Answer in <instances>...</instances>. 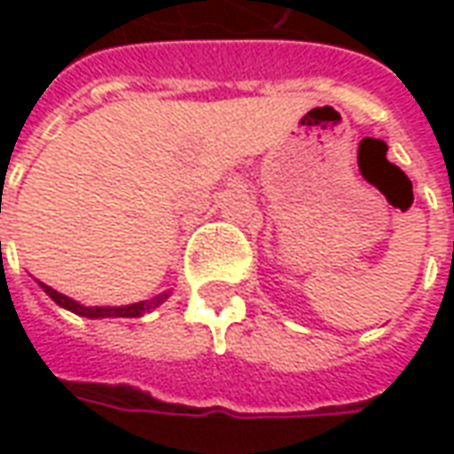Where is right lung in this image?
<instances>
[{
  "mask_svg": "<svg viewBox=\"0 0 454 454\" xmlns=\"http://www.w3.org/2000/svg\"><path fill=\"white\" fill-rule=\"evenodd\" d=\"M41 289H43L45 294L53 299L55 304L60 306V309H67V311H73L77 316H84V318H138L143 314H150L153 309H158L165 299H168L172 292H162L155 299H148V301H136V304L129 306H84L80 301H74L70 296L60 294V292H55L53 286L43 285V282H38Z\"/></svg>",
  "mask_w": 454,
  "mask_h": 454,
  "instance_id": "add662e5",
  "label": "right lung"
}]
</instances>
